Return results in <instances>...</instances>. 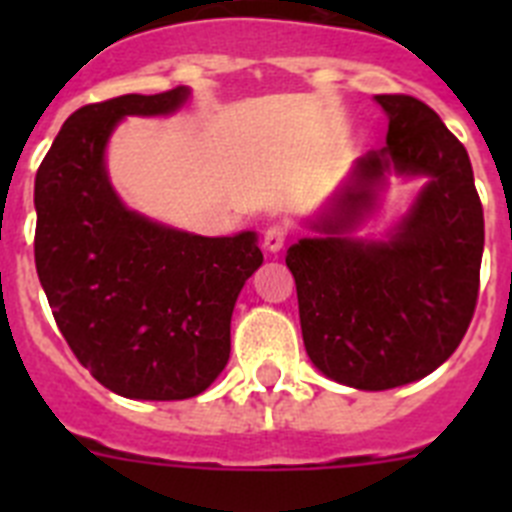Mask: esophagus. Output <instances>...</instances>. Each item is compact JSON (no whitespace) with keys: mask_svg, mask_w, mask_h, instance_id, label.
<instances>
[{"mask_svg":"<svg viewBox=\"0 0 512 512\" xmlns=\"http://www.w3.org/2000/svg\"><path fill=\"white\" fill-rule=\"evenodd\" d=\"M287 235H289L287 225L282 223L269 225V228L264 230V248L269 253H279L284 248V243H287Z\"/></svg>","mask_w":512,"mask_h":512,"instance_id":"1","label":"esophagus"}]
</instances>
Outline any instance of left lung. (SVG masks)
I'll list each match as a JSON object with an SVG mask.
<instances>
[{"instance_id": "obj_1", "label": "left lung", "mask_w": 512, "mask_h": 512, "mask_svg": "<svg viewBox=\"0 0 512 512\" xmlns=\"http://www.w3.org/2000/svg\"><path fill=\"white\" fill-rule=\"evenodd\" d=\"M387 146L356 158L318 235L287 248L302 341L328 379L379 392L428 377L456 351L479 295L485 217L467 148L408 94H377ZM390 173L423 178L414 205L384 239H356Z\"/></svg>"}]
</instances>
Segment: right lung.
I'll return each mask as SVG.
<instances>
[{
    "label": "right lung",
    "instance_id": "add662e5",
    "mask_svg": "<svg viewBox=\"0 0 512 512\" xmlns=\"http://www.w3.org/2000/svg\"><path fill=\"white\" fill-rule=\"evenodd\" d=\"M189 87L122 94L63 122L35 176V266L58 330L92 377L130 400H187L230 359V318L264 264L259 235H194L117 197L107 143L125 117L174 115Z\"/></svg>",
    "mask_w": 512,
    "mask_h": 512
}]
</instances>
